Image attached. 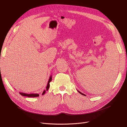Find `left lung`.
Returning <instances> with one entry per match:
<instances>
[{"label": "left lung", "mask_w": 127, "mask_h": 127, "mask_svg": "<svg viewBox=\"0 0 127 127\" xmlns=\"http://www.w3.org/2000/svg\"><path fill=\"white\" fill-rule=\"evenodd\" d=\"M77 91L78 92V93H80V94H82V95H84V96H85V94H83L82 93L80 92H79V91Z\"/></svg>", "instance_id": "obj_1"}]
</instances>
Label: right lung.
Here are the masks:
<instances>
[{
    "instance_id": "obj_1",
    "label": "right lung",
    "mask_w": 127,
    "mask_h": 127,
    "mask_svg": "<svg viewBox=\"0 0 127 127\" xmlns=\"http://www.w3.org/2000/svg\"><path fill=\"white\" fill-rule=\"evenodd\" d=\"M52 75L50 76V78H49V81L48 82V84H47V86H46V90H44L43 93H42V95H43L45 93L46 91H48L49 88L50 87V83L52 81ZM20 94L23 96H26V97H38L39 96V94H27V93H19Z\"/></svg>"
}]
</instances>
